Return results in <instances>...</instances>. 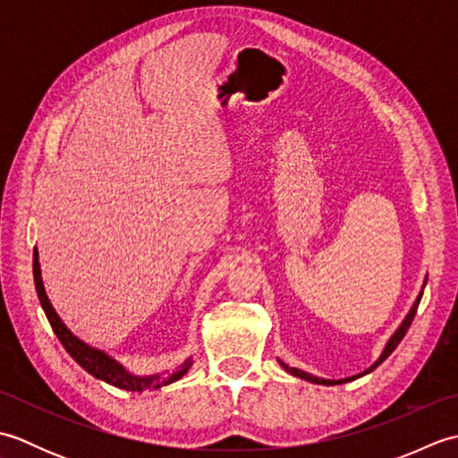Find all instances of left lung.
I'll return each instance as SVG.
<instances>
[{"label":"left lung","mask_w":458,"mask_h":458,"mask_svg":"<svg viewBox=\"0 0 458 458\" xmlns=\"http://www.w3.org/2000/svg\"><path fill=\"white\" fill-rule=\"evenodd\" d=\"M421 295H423V291L420 293V297H417V301L413 303V307H411V310H410V315L405 317V320L402 323V327L395 330V335L390 338V343L386 344V348H384V352H382V356L377 358V362H374V366H369L364 374H369L372 372V369H376L379 364L384 362V360L390 356L394 350L397 348V344L402 343V338L405 336V333H407V328L411 327V323H413V317H415V313H417V307H420V301H421ZM281 366H284L289 374H293V376H297V377H301V379H307V382H313V384H323V386H336V384H344V382H350V379H356V377H360V376H364V374H358V376H352V377H346V379H323V377H317V376H310V374H307V372H303V369H297V368H289L287 364H284L281 362Z\"/></svg>","instance_id":"1"}]
</instances>
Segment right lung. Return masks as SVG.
I'll use <instances>...</instances> for the list:
<instances>
[{"instance_id":"right-lung-1","label":"right lung","mask_w":458,"mask_h":458,"mask_svg":"<svg viewBox=\"0 0 458 458\" xmlns=\"http://www.w3.org/2000/svg\"><path fill=\"white\" fill-rule=\"evenodd\" d=\"M38 254H37V248L33 251V277H35V289H37V295L38 301H41V307L45 310V315L48 318V323H51L53 330L56 338L61 340V344L64 346V350L68 354H71L76 362H79L86 372L92 374L94 377L102 379V382L110 384L120 387V390H128V392H143V390H157L161 386H167L171 382H177L179 377H182L184 374L189 372L191 368V360H187L177 372L171 374L169 377H163V376H131L123 369V366H120L115 362L114 358H110L108 354L100 352V350H94L89 344H84L82 340L76 338L71 330H68L63 320L58 318V315L55 313V309L51 305V301H48L47 293H45V287H43V279H41V267H38Z\"/></svg>"}]
</instances>
